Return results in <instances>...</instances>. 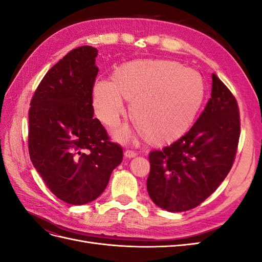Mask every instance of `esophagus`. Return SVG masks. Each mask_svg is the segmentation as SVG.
Returning a JSON list of instances; mask_svg holds the SVG:
<instances>
[{"label":"esophagus","mask_w":262,"mask_h":262,"mask_svg":"<svg viewBox=\"0 0 262 262\" xmlns=\"http://www.w3.org/2000/svg\"><path fill=\"white\" fill-rule=\"evenodd\" d=\"M124 156H125L126 158H133V157H136V156H137V153H136V152H133V150L126 149L125 152H124Z\"/></svg>","instance_id":"1"}]
</instances>
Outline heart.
I'll return each mask as SVG.
<instances>
[{"mask_svg": "<svg viewBox=\"0 0 262 262\" xmlns=\"http://www.w3.org/2000/svg\"><path fill=\"white\" fill-rule=\"evenodd\" d=\"M93 106L109 128L125 113L123 99L131 101L130 117L148 144L163 146L181 139L191 128L205 97L202 76L172 60L141 59L125 62L113 73V81L93 86ZM123 128L119 141L130 138Z\"/></svg>", "mask_w": 262, "mask_h": 262, "instance_id": "heart-1", "label": "heart"}]
</instances>
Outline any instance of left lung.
Here are the masks:
<instances>
[{"label":"left lung","mask_w":262,"mask_h":262,"mask_svg":"<svg viewBox=\"0 0 262 262\" xmlns=\"http://www.w3.org/2000/svg\"><path fill=\"white\" fill-rule=\"evenodd\" d=\"M239 134L237 101L213 74L211 98L192 128L171 145L149 153L150 199L169 212L198 207L231 170Z\"/></svg>","instance_id":"1"}]
</instances>
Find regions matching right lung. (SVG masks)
<instances>
[{
	"mask_svg": "<svg viewBox=\"0 0 262 262\" xmlns=\"http://www.w3.org/2000/svg\"><path fill=\"white\" fill-rule=\"evenodd\" d=\"M97 54L91 46L70 51L47 72L30 102L31 163L50 191L73 205L97 199L123 157L93 118Z\"/></svg>",
	"mask_w": 262,
	"mask_h": 262,
	"instance_id": "1",
	"label": "right lung"
}]
</instances>
